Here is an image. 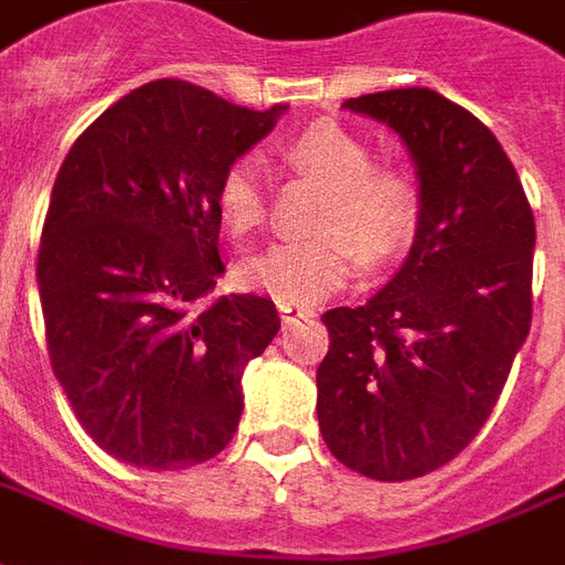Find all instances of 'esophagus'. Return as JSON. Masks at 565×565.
Returning <instances> with one entry per match:
<instances>
[{
	"instance_id": "obj_1",
	"label": "esophagus",
	"mask_w": 565,
	"mask_h": 565,
	"mask_svg": "<svg viewBox=\"0 0 565 565\" xmlns=\"http://www.w3.org/2000/svg\"><path fill=\"white\" fill-rule=\"evenodd\" d=\"M278 311H281V320L284 327H294V323H299V320H308L315 311L311 308H302V306H284V302H278Z\"/></svg>"
}]
</instances>
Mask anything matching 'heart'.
<instances>
[{
    "label": "heart",
    "instance_id": "1",
    "mask_svg": "<svg viewBox=\"0 0 565 565\" xmlns=\"http://www.w3.org/2000/svg\"><path fill=\"white\" fill-rule=\"evenodd\" d=\"M287 162L327 184L315 235L281 238L242 259L238 275L250 290L284 306H315L342 290L360 254L369 266L399 257L424 217L417 174L399 162H375L372 148L342 124H311L284 148ZM217 214L235 235L266 221V190L254 162H233L217 184Z\"/></svg>",
    "mask_w": 565,
    "mask_h": 565
}]
</instances>
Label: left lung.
Returning a JSON list of instances; mask_svg holds the SVG:
<instances>
[{
    "instance_id": "1",
    "label": "left lung",
    "mask_w": 565,
    "mask_h": 565,
    "mask_svg": "<svg viewBox=\"0 0 565 565\" xmlns=\"http://www.w3.org/2000/svg\"><path fill=\"white\" fill-rule=\"evenodd\" d=\"M344 108L412 150L424 217L403 269L354 308H330L318 420L332 457L375 481L450 462L484 426L533 320L535 221L497 136L429 87Z\"/></svg>"
}]
</instances>
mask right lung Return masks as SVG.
<instances>
[{
  "mask_svg": "<svg viewBox=\"0 0 565 565\" xmlns=\"http://www.w3.org/2000/svg\"><path fill=\"white\" fill-rule=\"evenodd\" d=\"M281 111L150 81L60 166L35 259L47 356L78 424L129 466L217 457L238 429L247 363L281 330L263 296L202 302L226 269L217 184Z\"/></svg>",
  "mask_w": 565,
  "mask_h": 565,
  "instance_id": "right-lung-1",
  "label": "right lung"
}]
</instances>
